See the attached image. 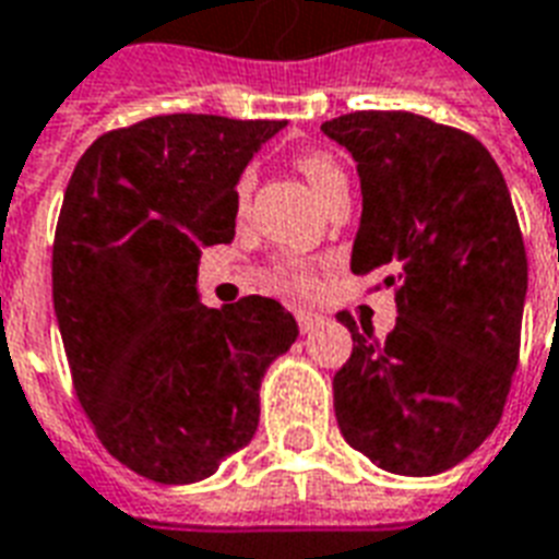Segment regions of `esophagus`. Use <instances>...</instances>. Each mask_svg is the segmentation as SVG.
<instances>
[{
    "label": "esophagus",
    "mask_w": 559,
    "mask_h": 559,
    "mask_svg": "<svg viewBox=\"0 0 559 559\" xmlns=\"http://www.w3.org/2000/svg\"><path fill=\"white\" fill-rule=\"evenodd\" d=\"M296 322H298V331H301V334H310V331L317 328L319 313H313V310L298 308V310H296Z\"/></svg>",
    "instance_id": "1"
}]
</instances>
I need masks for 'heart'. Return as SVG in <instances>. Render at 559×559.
Segmentation results:
<instances>
[{"label":"heart","instance_id":"b5f03b06","mask_svg":"<svg viewBox=\"0 0 559 559\" xmlns=\"http://www.w3.org/2000/svg\"><path fill=\"white\" fill-rule=\"evenodd\" d=\"M293 164H296V169L305 176V181H308L310 190L319 195V202L322 204H325V199L334 193V190L348 187L346 169H343V164H340L331 152L305 148V152H298V155L293 157ZM251 181H254V176H251V169H246L240 176V181H237V199H240V202H246V195H249L251 190ZM293 281H296L298 287H310V284H313V275L301 270L293 275Z\"/></svg>","mask_w":559,"mask_h":559}]
</instances>
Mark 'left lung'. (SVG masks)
Instances as JSON below:
<instances>
[{
    "label": "left lung",
    "mask_w": 559,
    "mask_h": 559,
    "mask_svg": "<svg viewBox=\"0 0 559 559\" xmlns=\"http://www.w3.org/2000/svg\"><path fill=\"white\" fill-rule=\"evenodd\" d=\"M322 131L360 176L352 272H381L399 308L383 343L336 313L355 340L336 425L383 472L440 475L496 431L519 364L527 258L510 190L484 143L419 114L355 110Z\"/></svg>",
    "instance_id": "1"
}]
</instances>
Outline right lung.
Listing matches in <instances>:
<instances>
[{
	"instance_id": "1",
	"label": "right lung",
	"mask_w": 559,
	"mask_h": 559,
	"mask_svg": "<svg viewBox=\"0 0 559 559\" xmlns=\"http://www.w3.org/2000/svg\"><path fill=\"white\" fill-rule=\"evenodd\" d=\"M284 119L166 114L102 134L72 169L52 298L72 386L114 457L155 484L249 445L261 381L298 336L275 298L204 308L202 246L234 240L237 181Z\"/></svg>"
}]
</instances>
